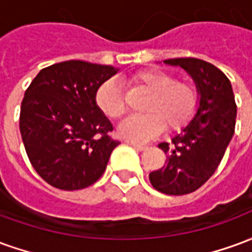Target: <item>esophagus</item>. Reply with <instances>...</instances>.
I'll return each mask as SVG.
<instances>
[{"instance_id":"1","label":"esophagus","mask_w":252,"mask_h":252,"mask_svg":"<svg viewBox=\"0 0 252 252\" xmlns=\"http://www.w3.org/2000/svg\"><path fill=\"white\" fill-rule=\"evenodd\" d=\"M132 147L135 148V150H137V151H144L146 148H147V146H143V144H137V143H129Z\"/></svg>"}]
</instances>
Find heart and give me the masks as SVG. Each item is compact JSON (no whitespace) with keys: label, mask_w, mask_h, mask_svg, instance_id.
<instances>
[{"label":"heart","mask_w":252,"mask_h":252,"mask_svg":"<svg viewBox=\"0 0 252 252\" xmlns=\"http://www.w3.org/2000/svg\"><path fill=\"white\" fill-rule=\"evenodd\" d=\"M131 82L150 93L144 104V115L129 116L121 121L117 132L133 143L148 142L164 128L169 132L184 129L194 119L200 94L193 83L177 81L169 71L148 68L133 74ZM95 105L108 119H120L126 105L120 85L108 79L98 86L94 95Z\"/></svg>","instance_id":"b5f03b06"}]
</instances>
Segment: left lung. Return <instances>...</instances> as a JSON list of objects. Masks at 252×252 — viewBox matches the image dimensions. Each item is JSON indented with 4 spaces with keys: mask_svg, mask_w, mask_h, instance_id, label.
<instances>
[{
    "mask_svg": "<svg viewBox=\"0 0 252 252\" xmlns=\"http://www.w3.org/2000/svg\"><path fill=\"white\" fill-rule=\"evenodd\" d=\"M164 63L188 71L200 94V105L194 119L171 143L159 144L167 159L162 169L150 173V182L164 194H189L213 175L232 139L235 95L227 75L212 63L197 58H175Z\"/></svg>",
    "mask_w": 252,
    "mask_h": 252,
    "instance_id": "left-lung-1",
    "label": "left lung"
}]
</instances>
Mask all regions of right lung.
Instances as JSON below:
<instances>
[{"label": "right lung", "instance_id": "1", "mask_svg": "<svg viewBox=\"0 0 252 252\" xmlns=\"http://www.w3.org/2000/svg\"><path fill=\"white\" fill-rule=\"evenodd\" d=\"M119 68L66 61L40 70L25 90L20 132L36 173L62 190L93 185L104 174L117 140L97 108L95 90Z\"/></svg>", "mask_w": 252, "mask_h": 252}]
</instances>
